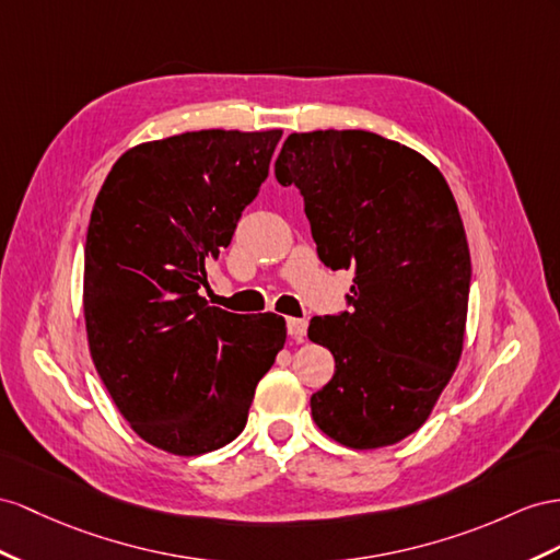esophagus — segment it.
Segmentation results:
<instances>
[{
    "label": "esophagus",
    "instance_id": "obj_1",
    "mask_svg": "<svg viewBox=\"0 0 560 560\" xmlns=\"http://www.w3.org/2000/svg\"><path fill=\"white\" fill-rule=\"evenodd\" d=\"M285 328H289V336L295 340V342H303L305 336H307V322L305 319H289L285 322Z\"/></svg>",
    "mask_w": 560,
    "mask_h": 560
}]
</instances>
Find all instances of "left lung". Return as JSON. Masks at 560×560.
Segmentation results:
<instances>
[{
    "mask_svg": "<svg viewBox=\"0 0 560 560\" xmlns=\"http://www.w3.org/2000/svg\"><path fill=\"white\" fill-rule=\"evenodd\" d=\"M275 175L303 196L319 260L354 269L348 310L310 322L336 360L312 419L354 450L405 440L464 348L470 253L450 186L421 153L364 130L291 135Z\"/></svg>",
    "mask_w": 560,
    "mask_h": 560,
    "instance_id": "1",
    "label": "left lung"
}]
</instances>
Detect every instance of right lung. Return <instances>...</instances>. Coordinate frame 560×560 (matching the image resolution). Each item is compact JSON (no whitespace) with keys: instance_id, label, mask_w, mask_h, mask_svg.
<instances>
[{"instance_id":"1","label":"right lung","mask_w":560,"mask_h":560,"mask_svg":"<svg viewBox=\"0 0 560 560\" xmlns=\"http://www.w3.org/2000/svg\"><path fill=\"white\" fill-rule=\"evenodd\" d=\"M279 139L281 130H200L141 143L96 196L84 243L92 360L153 447L196 456L232 442L283 348V317L234 314L200 295Z\"/></svg>"}]
</instances>
